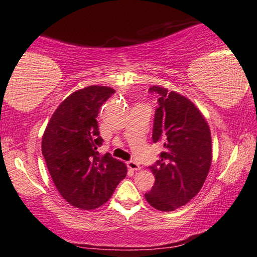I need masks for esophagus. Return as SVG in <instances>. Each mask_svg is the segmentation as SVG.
Segmentation results:
<instances>
[{
    "mask_svg": "<svg viewBox=\"0 0 257 257\" xmlns=\"http://www.w3.org/2000/svg\"><path fill=\"white\" fill-rule=\"evenodd\" d=\"M126 167L131 170H140V164L138 162H135V161H129V162H126Z\"/></svg>",
    "mask_w": 257,
    "mask_h": 257,
    "instance_id": "esophagus-1",
    "label": "esophagus"
}]
</instances>
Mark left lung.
Listing matches in <instances>:
<instances>
[{
    "label": "left lung",
    "instance_id": "left-lung-1",
    "mask_svg": "<svg viewBox=\"0 0 257 257\" xmlns=\"http://www.w3.org/2000/svg\"><path fill=\"white\" fill-rule=\"evenodd\" d=\"M159 108L155 110L153 141L162 142L164 152L150 166L155 183L146 200L161 211L182 207L201 190L211 164L209 125L187 97L168 89L153 85Z\"/></svg>",
    "mask_w": 257,
    "mask_h": 257
}]
</instances>
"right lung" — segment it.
I'll list each match as a JSON object with an SVG mask.
<instances>
[{"label": "right lung", "mask_w": 257, "mask_h": 257, "mask_svg": "<svg viewBox=\"0 0 257 257\" xmlns=\"http://www.w3.org/2000/svg\"><path fill=\"white\" fill-rule=\"evenodd\" d=\"M114 89L89 85L69 95L55 110L42 138V154L57 190L80 209H96L111 197L126 167L110 154L101 156L97 116Z\"/></svg>", "instance_id": "add662e5"}]
</instances>
